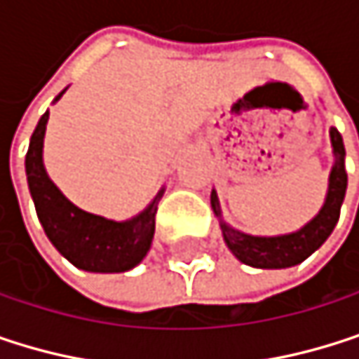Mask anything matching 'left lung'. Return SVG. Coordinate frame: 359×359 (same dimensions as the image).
<instances>
[{"instance_id":"left-lung-1","label":"left lung","mask_w":359,"mask_h":359,"mask_svg":"<svg viewBox=\"0 0 359 359\" xmlns=\"http://www.w3.org/2000/svg\"><path fill=\"white\" fill-rule=\"evenodd\" d=\"M330 140L334 149V165L330 172V185H328V198L320 215L305 225L301 231L290 236H278V238H255L240 233L225 223L223 238L229 246V250L246 265L261 267V269H284L303 263L309 255H313L332 233L339 217H341V204L345 200L347 189V172H345V147L343 138L337 128H330ZM212 208L217 217H221L217 194L212 191Z\"/></svg>"}]
</instances>
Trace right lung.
<instances>
[{"label":"right lung","instance_id":"obj_1","mask_svg":"<svg viewBox=\"0 0 359 359\" xmlns=\"http://www.w3.org/2000/svg\"><path fill=\"white\" fill-rule=\"evenodd\" d=\"M62 92L56 96V100ZM50 113L46 111L31 136L25 168L29 191L35 202L39 223L56 250L75 267L98 273H119L138 265L153 240L157 194L153 204L132 221L113 223L96 215H88L73 206L48 178L41 161L43 134Z\"/></svg>","mask_w":359,"mask_h":359}]
</instances>
